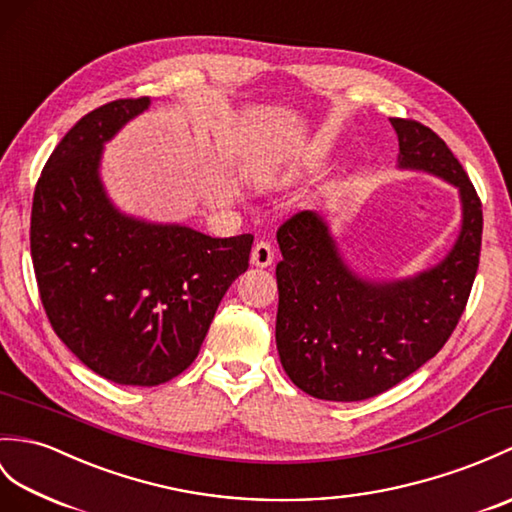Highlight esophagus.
Masks as SVG:
<instances>
[{
  "label": "esophagus",
  "mask_w": 512,
  "mask_h": 512,
  "mask_svg": "<svg viewBox=\"0 0 512 512\" xmlns=\"http://www.w3.org/2000/svg\"><path fill=\"white\" fill-rule=\"evenodd\" d=\"M275 261V248L268 242H257L251 251V264L257 268H268Z\"/></svg>",
  "instance_id": "esophagus-1"
}]
</instances>
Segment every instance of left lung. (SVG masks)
I'll return each instance as SVG.
<instances>
[{"label": "left lung", "instance_id": "left-lung-1", "mask_svg": "<svg viewBox=\"0 0 512 512\" xmlns=\"http://www.w3.org/2000/svg\"><path fill=\"white\" fill-rule=\"evenodd\" d=\"M399 170L425 172L458 189L462 220L438 264L401 279H371L349 266L316 211L277 231V351L307 395L362 401L412 375L443 349L465 312L480 264L482 205L467 172L432 128L392 117Z\"/></svg>", "mask_w": 512, "mask_h": 512}]
</instances>
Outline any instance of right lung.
<instances>
[{
    "label": "right lung",
    "mask_w": 512,
    "mask_h": 512,
    "mask_svg": "<svg viewBox=\"0 0 512 512\" xmlns=\"http://www.w3.org/2000/svg\"><path fill=\"white\" fill-rule=\"evenodd\" d=\"M150 98L87 113L34 189L30 253L45 314L76 358L122 386H159L196 360L253 235L209 237L130 216L102 183V150Z\"/></svg>",
    "instance_id": "1"
}]
</instances>
